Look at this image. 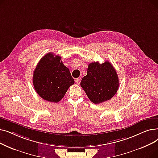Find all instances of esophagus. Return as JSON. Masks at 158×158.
<instances>
[{"label":"esophagus","instance_id":"obj_1","mask_svg":"<svg viewBox=\"0 0 158 158\" xmlns=\"http://www.w3.org/2000/svg\"><path fill=\"white\" fill-rule=\"evenodd\" d=\"M81 77H78V78L76 79V82H77V84H79V83H80V82H81Z\"/></svg>","mask_w":158,"mask_h":158}]
</instances>
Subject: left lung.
Here are the masks:
<instances>
[{
    "mask_svg": "<svg viewBox=\"0 0 158 158\" xmlns=\"http://www.w3.org/2000/svg\"><path fill=\"white\" fill-rule=\"evenodd\" d=\"M81 86L89 100L94 104L109 101L117 93L119 87L118 75L108 61L88 64L87 75L82 79Z\"/></svg>",
    "mask_w": 158,
    "mask_h": 158,
    "instance_id": "obj_1",
    "label": "left lung"
}]
</instances>
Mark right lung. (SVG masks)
<instances>
[{
	"label": "right lung",
	"instance_id": "obj_1",
	"mask_svg": "<svg viewBox=\"0 0 158 158\" xmlns=\"http://www.w3.org/2000/svg\"><path fill=\"white\" fill-rule=\"evenodd\" d=\"M61 60L60 56L49 52L40 60L33 73L32 83L36 93L51 102L60 101L74 84L69 69Z\"/></svg>",
	"mask_w": 158,
	"mask_h": 158
}]
</instances>
